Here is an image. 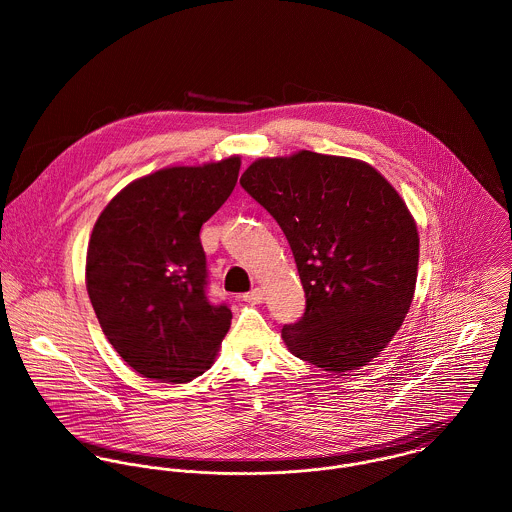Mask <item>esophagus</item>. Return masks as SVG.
Listing matches in <instances>:
<instances>
[{
	"mask_svg": "<svg viewBox=\"0 0 512 512\" xmlns=\"http://www.w3.org/2000/svg\"><path fill=\"white\" fill-rule=\"evenodd\" d=\"M242 297H244V301H248V303H262V301H264V292H262L260 288H256V290H252V292L244 293Z\"/></svg>",
	"mask_w": 512,
	"mask_h": 512,
	"instance_id": "34e87169",
	"label": "esophagus"
}]
</instances>
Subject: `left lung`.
Segmentation results:
<instances>
[{
    "instance_id": "1",
    "label": "left lung",
    "mask_w": 512,
    "mask_h": 512,
    "mask_svg": "<svg viewBox=\"0 0 512 512\" xmlns=\"http://www.w3.org/2000/svg\"><path fill=\"white\" fill-rule=\"evenodd\" d=\"M244 191L284 230L305 313L282 337L329 372L368 365L400 329L416 290L420 238L396 189L365 161L301 149L256 159Z\"/></svg>"
}]
</instances>
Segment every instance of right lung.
Here are the masks:
<instances>
[{
	"label": "right lung",
	"mask_w": 512,
	"mask_h": 512,
	"mask_svg": "<svg viewBox=\"0 0 512 512\" xmlns=\"http://www.w3.org/2000/svg\"><path fill=\"white\" fill-rule=\"evenodd\" d=\"M240 157L165 167L124 187L96 220L86 290L116 353L146 378L189 382L211 368L230 329L207 297L201 226L230 197Z\"/></svg>",
	"instance_id": "add662e5"
}]
</instances>
